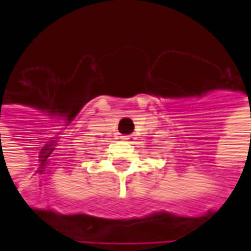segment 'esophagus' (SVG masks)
Listing matches in <instances>:
<instances>
[{
	"mask_svg": "<svg viewBox=\"0 0 251 251\" xmlns=\"http://www.w3.org/2000/svg\"><path fill=\"white\" fill-rule=\"evenodd\" d=\"M132 138H134L132 135H123V137H121V140L123 141H132Z\"/></svg>",
	"mask_w": 251,
	"mask_h": 251,
	"instance_id": "34e87169",
	"label": "esophagus"
}]
</instances>
